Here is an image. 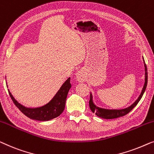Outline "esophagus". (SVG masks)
Masks as SVG:
<instances>
[{
	"instance_id": "34e87169",
	"label": "esophagus",
	"mask_w": 154,
	"mask_h": 154,
	"mask_svg": "<svg viewBox=\"0 0 154 154\" xmlns=\"http://www.w3.org/2000/svg\"><path fill=\"white\" fill-rule=\"evenodd\" d=\"M76 78L79 82H83L85 80V77H84V75L82 71H78L76 74Z\"/></svg>"
}]
</instances>
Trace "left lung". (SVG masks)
Segmentation results:
<instances>
[{
  "label": "left lung",
  "instance_id": "obj_1",
  "mask_svg": "<svg viewBox=\"0 0 154 154\" xmlns=\"http://www.w3.org/2000/svg\"><path fill=\"white\" fill-rule=\"evenodd\" d=\"M143 63H144V84L143 86L142 92L140 95L138 97V98L132 104L131 106L128 107L124 109H105V108H102L98 106H96V104L94 102V98H93V95L92 93L91 92V97H90V100H89V107L90 109L91 110L93 113H95L96 114V116H98V117H100L102 119H116L121 116H123L129 113L136 105H137V103H139V101L141 100L142 97L144 94V93L146 90V86H147V80H148V73H147V68L145 64V61L143 58Z\"/></svg>",
  "mask_w": 154,
  "mask_h": 154
}]
</instances>
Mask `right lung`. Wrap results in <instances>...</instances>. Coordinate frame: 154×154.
I'll return each mask as SVG.
<instances>
[{"label": "right lung", "instance_id": "1", "mask_svg": "<svg viewBox=\"0 0 154 154\" xmlns=\"http://www.w3.org/2000/svg\"><path fill=\"white\" fill-rule=\"evenodd\" d=\"M70 88V77H69L62 84L59 90L49 103L38 107H27L21 105L14 98L9 89L8 92L14 105L20 109L23 114L31 119L44 121L56 118L63 112L66 106L67 96Z\"/></svg>", "mask_w": 154, "mask_h": 154}]
</instances>
